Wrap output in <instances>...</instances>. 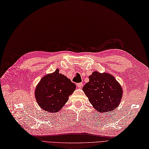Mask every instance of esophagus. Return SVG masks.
I'll return each instance as SVG.
<instances>
[{
	"label": "esophagus",
	"mask_w": 149,
	"mask_h": 149,
	"mask_svg": "<svg viewBox=\"0 0 149 149\" xmlns=\"http://www.w3.org/2000/svg\"><path fill=\"white\" fill-rule=\"evenodd\" d=\"M83 83H79L77 84V86H78L79 88H81L82 87H83Z\"/></svg>",
	"instance_id": "esophagus-1"
}]
</instances>
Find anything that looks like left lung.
<instances>
[{"mask_svg": "<svg viewBox=\"0 0 149 149\" xmlns=\"http://www.w3.org/2000/svg\"><path fill=\"white\" fill-rule=\"evenodd\" d=\"M89 81L83 86V90L97 111L111 112L119 105L123 91L113 76L96 71L89 76Z\"/></svg>", "mask_w": 149, "mask_h": 149, "instance_id": "1", "label": "left lung"}]
</instances>
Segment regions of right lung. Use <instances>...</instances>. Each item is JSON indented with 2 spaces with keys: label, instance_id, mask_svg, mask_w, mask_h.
<instances>
[{
  "label": "right lung",
  "instance_id": "add662e5",
  "mask_svg": "<svg viewBox=\"0 0 149 149\" xmlns=\"http://www.w3.org/2000/svg\"><path fill=\"white\" fill-rule=\"evenodd\" d=\"M75 89V84L59 73L57 69L40 79L35 89L36 100L44 110L56 113L64 106Z\"/></svg>",
  "mask_w": 149,
  "mask_h": 149
}]
</instances>
